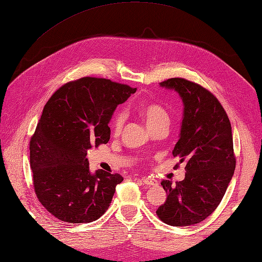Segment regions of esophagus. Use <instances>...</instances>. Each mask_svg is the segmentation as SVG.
Wrapping results in <instances>:
<instances>
[{
  "mask_svg": "<svg viewBox=\"0 0 262 262\" xmlns=\"http://www.w3.org/2000/svg\"><path fill=\"white\" fill-rule=\"evenodd\" d=\"M140 182H143L144 184L149 185V186L157 184V180H155L154 178H150V177H142L140 178Z\"/></svg>",
  "mask_w": 262,
  "mask_h": 262,
  "instance_id": "34e87169",
  "label": "esophagus"
}]
</instances>
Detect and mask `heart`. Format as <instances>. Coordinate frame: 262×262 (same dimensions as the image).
<instances>
[{
    "instance_id": "heart-1",
    "label": "heart",
    "mask_w": 262,
    "mask_h": 262,
    "mask_svg": "<svg viewBox=\"0 0 262 262\" xmlns=\"http://www.w3.org/2000/svg\"><path fill=\"white\" fill-rule=\"evenodd\" d=\"M138 114H139L140 118L143 119V122L146 124L147 128H148L149 130L155 128V127H157L159 125L168 126V124H169L168 113L166 112L164 107H162L160 105H157V104L143 105L139 108ZM124 119H125V116L122 112L116 113L112 119L111 128H112V132L114 134H116V135L117 134H119L120 130H122V128H123Z\"/></svg>"
}]
</instances>
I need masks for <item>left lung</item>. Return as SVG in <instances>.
I'll return each instance as SVG.
<instances>
[{
  "label": "left lung",
  "mask_w": 262,
  "mask_h": 262,
  "mask_svg": "<svg viewBox=\"0 0 262 262\" xmlns=\"http://www.w3.org/2000/svg\"><path fill=\"white\" fill-rule=\"evenodd\" d=\"M159 85L175 91L183 100V119L172 155L186 163V173L176 185L163 180L167 199L156 213L169 226L196 225L218 207L233 176L231 125L219 100L203 86L178 77Z\"/></svg>",
  "instance_id": "1"
}]
</instances>
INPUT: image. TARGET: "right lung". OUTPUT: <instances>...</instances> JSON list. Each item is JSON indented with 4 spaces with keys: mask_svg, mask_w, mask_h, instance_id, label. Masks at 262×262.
Listing matches in <instances>:
<instances>
[{
    "mask_svg": "<svg viewBox=\"0 0 262 262\" xmlns=\"http://www.w3.org/2000/svg\"><path fill=\"white\" fill-rule=\"evenodd\" d=\"M136 89L83 77L58 89L45 104L30 142L36 196L45 209L71 224L97 220L108 209L119 173L90 170L87 150L107 144L116 107Z\"/></svg>",
    "mask_w": 262,
    "mask_h": 262,
    "instance_id": "right-lung-1",
    "label": "right lung"
}]
</instances>
